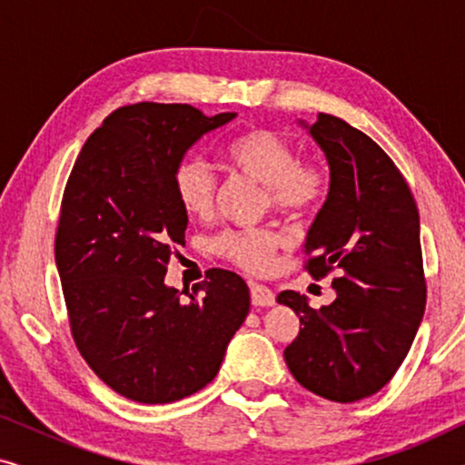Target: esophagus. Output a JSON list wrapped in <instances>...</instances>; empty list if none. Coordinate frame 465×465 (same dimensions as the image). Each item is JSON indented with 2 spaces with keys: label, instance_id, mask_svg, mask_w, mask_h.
<instances>
[{
  "label": "esophagus",
  "instance_id": "esophagus-1",
  "mask_svg": "<svg viewBox=\"0 0 465 465\" xmlns=\"http://www.w3.org/2000/svg\"><path fill=\"white\" fill-rule=\"evenodd\" d=\"M250 294H252V302L256 304V307H271V304H275V294H272V290L266 288V285L252 283Z\"/></svg>",
  "mask_w": 465,
  "mask_h": 465
}]
</instances>
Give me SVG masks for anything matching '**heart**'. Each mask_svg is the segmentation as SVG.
Instances as JSON below:
<instances>
[{"instance_id": "obj_1", "label": "heart", "mask_w": 465, "mask_h": 465, "mask_svg": "<svg viewBox=\"0 0 465 465\" xmlns=\"http://www.w3.org/2000/svg\"><path fill=\"white\" fill-rule=\"evenodd\" d=\"M226 158L237 173L262 183V207L285 218H304L322 205L328 175L313 161H298L292 145L269 129H247L226 145ZM173 193L190 218L205 220L213 213L218 177L203 158L177 163ZM282 239L264 226L234 228L213 239V252L239 269L262 275L275 264Z\"/></svg>"}]
</instances>
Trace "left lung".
I'll use <instances>...</instances> for the list:
<instances>
[{
	"mask_svg": "<svg viewBox=\"0 0 465 465\" xmlns=\"http://www.w3.org/2000/svg\"><path fill=\"white\" fill-rule=\"evenodd\" d=\"M309 133L330 164V193L304 243L313 279L336 272V298L320 311L285 290L301 330L283 358L302 387L358 402L390 383L425 311L417 203L404 175L366 133L320 114Z\"/></svg>",
	"mask_w": 465,
	"mask_h": 465,
	"instance_id": "8db88e82",
	"label": "left lung"
}]
</instances>
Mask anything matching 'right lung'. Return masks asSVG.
I'll return each mask as SVG.
<instances>
[{"label": "right lung", "mask_w": 465, "mask_h": 465, "mask_svg": "<svg viewBox=\"0 0 465 465\" xmlns=\"http://www.w3.org/2000/svg\"><path fill=\"white\" fill-rule=\"evenodd\" d=\"M234 116L207 118L188 104L118 107L65 183L54 260L69 330L93 372L133 402H175L212 383L250 311L237 272L205 271L188 301L164 285L188 226L173 171L196 139Z\"/></svg>", "instance_id": "right-lung-1"}]
</instances>
